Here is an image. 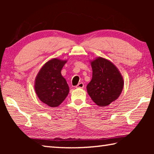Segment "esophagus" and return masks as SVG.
I'll return each instance as SVG.
<instances>
[{
	"label": "esophagus",
	"instance_id": "obj_1",
	"mask_svg": "<svg viewBox=\"0 0 154 154\" xmlns=\"http://www.w3.org/2000/svg\"><path fill=\"white\" fill-rule=\"evenodd\" d=\"M83 87H84V84L83 82H80L76 85V88H83Z\"/></svg>",
	"mask_w": 154,
	"mask_h": 154
}]
</instances>
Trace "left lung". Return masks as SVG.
I'll use <instances>...</instances> for the list:
<instances>
[{
  "mask_svg": "<svg viewBox=\"0 0 154 154\" xmlns=\"http://www.w3.org/2000/svg\"><path fill=\"white\" fill-rule=\"evenodd\" d=\"M91 66L92 78L86 87L88 94L98 106H108L120 96L123 77L118 68L102 57L91 61Z\"/></svg>",
  "mask_w": 154,
  "mask_h": 154,
  "instance_id": "left-lung-1",
  "label": "left lung"
}]
</instances>
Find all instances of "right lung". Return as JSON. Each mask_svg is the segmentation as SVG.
<instances>
[{"label": "right lung", "instance_id": "right-lung-1", "mask_svg": "<svg viewBox=\"0 0 154 154\" xmlns=\"http://www.w3.org/2000/svg\"><path fill=\"white\" fill-rule=\"evenodd\" d=\"M67 60L53 58L41 67L36 75L35 90L43 103L51 107H57L69 94V87L61 74Z\"/></svg>", "mask_w": 154, "mask_h": 154}]
</instances>
